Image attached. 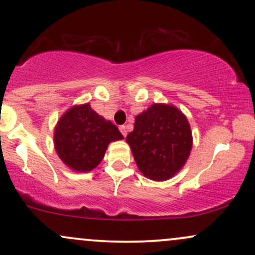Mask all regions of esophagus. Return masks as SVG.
Instances as JSON below:
<instances>
[{
	"label": "esophagus",
	"instance_id": "34e87169",
	"mask_svg": "<svg viewBox=\"0 0 255 255\" xmlns=\"http://www.w3.org/2000/svg\"><path fill=\"white\" fill-rule=\"evenodd\" d=\"M120 130H121L122 135L125 137L127 136V127H126V126H120Z\"/></svg>",
	"mask_w": 255,
	"mask_h": 255
}]
</instances>
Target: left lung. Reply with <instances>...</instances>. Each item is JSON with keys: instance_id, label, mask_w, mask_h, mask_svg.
<instances>
[{"instance_id": "left-lung-1", "label": "left lung", "mask_w": 255, "mask_h": 255, "mask_svg": "<svg viewBox=\"0 0 255 255\" xmlns=\"http://www.w3.org/2000/svg\"><path fill=\"white\" fill-rule=\"evenodd\" d=\"M126 141L144 176L165 181L187 162L193 137L188 120L176 107L152 104L136 116L134 129Z\"/></svg>"}]
</instances>
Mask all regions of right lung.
I'll list each match as a JSON object with an SVG mask.
<instances>
[{
  "label": "right lung",
  "mask_w": 255,
  "mask_h": 255,
  "mask_svg": "<svg viewBox=\"0 0 255 255\" xmlns=\"http://www.w3.org/2000/svg\"><path fill=\"white\" fill-rule=\"evenodd\" d=\"M124 135L89 103L74 105L61 116L54 133L58 157L72 170L89 172L103 159L108 145Z\"/></svg>",
  "instance_id": "1"
}]
</instances>
